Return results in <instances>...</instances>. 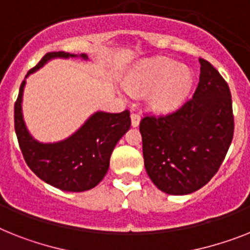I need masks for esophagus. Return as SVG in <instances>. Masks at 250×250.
Here are the masks:
<instances>
[{
    "label": "esophagus",
    "instance_id": "esophagus-1",
    "mask_svg": "<svg viewBox=\"0 0 250 250\" xmlns=\"http://www.w3.org/2000/svg\"><path fill=\"white\" fill-rule=\"evenodd\" d=\"M130 117H131V126L137 127L138 125H139V123H140V115H139V113L133 112Z\"/></svg>",
    "mask_w": 250,
    "mask_h": 250
}]
</instances>
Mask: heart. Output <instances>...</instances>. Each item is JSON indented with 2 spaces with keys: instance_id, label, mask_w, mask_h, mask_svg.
I'll use <instances>...</instances> for the list:
<instances>
[{
  "instance_id": "obj_1",
  "label": "heart",
  "mask_w": 250,
  "mask_h": 250,
  "mask_svg": "<svg viewBox=\"0 0 250 250\" xmlns=\"http://www.w3.org/2000/svg\"><path fill=\"white\" fill-rule=\"evenodd\" d=\"M193 84V74L184 65L167 57L148 60L134 71L126 82V88L133 94L148 92L150 108L157 112L176 110L187 100Z\"/></svg>"
}]
</instances>
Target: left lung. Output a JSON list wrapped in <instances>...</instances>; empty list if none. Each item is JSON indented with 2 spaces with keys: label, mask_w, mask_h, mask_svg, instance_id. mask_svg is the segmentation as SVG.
Segmentation results:
<instances>
[{
  "label": "left lung",
  "mask_w": 250,
  "mask_h": 250,
  "mask_svg": "<svg viewBox=\"0 0 250 250\" xmlns=\"http://www.w3.org/2000/svg\"><path fill=\"white\" fill-rule=\"evenodd\" d=\"M193 98L166 116L139 125L144 166L153 184L171 195L190 194L216 175L234 137L231 93L217 70L199 59Z\"/></svg>",
  "instance_id": "8db88e82"
}]
</instances>
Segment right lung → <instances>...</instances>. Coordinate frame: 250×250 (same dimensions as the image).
<instances>
[{
  "instance_id": "1",
  "label": "right lung",
  "mask_w": 250,
  "mask_h": 250,
  "mask_svg": "<svg viewBox=\"0 0 250 250\" xmlns=\"http://www.w3.org/2000/svg\"><path fill=\"white\" fill-rule=\"evenodd\" d=\"M56 57H78L62 52H48L29 70L25 78ZM88 60L85 53L79 56ZM25 80H22L14 107L19 146L29 168L47 184L65 191H85L100 184L117 142L130 127V112L108 113L97 111L71 137L57 143H41L30 135L22 119L21 102Z\"/></svg>"
}]
</instances>
